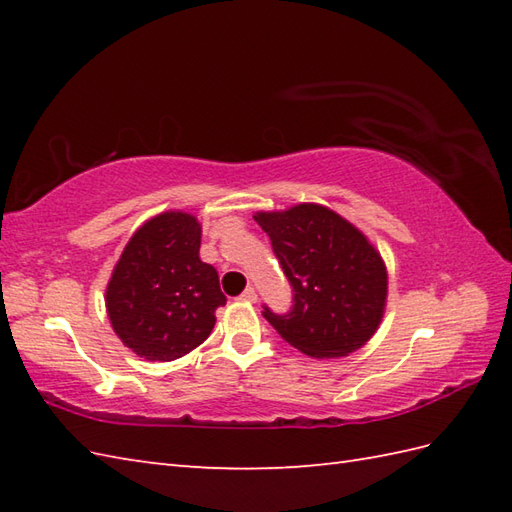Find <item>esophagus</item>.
Segmentation results:
<instances>
[{"mask_svg":"<svg viewBox=\"0 0 512 512\" xmlns=\"http://www.w3.org/2000/svg\"><path fill=\"white\" fill-rule=\"evenodd\" d=\"M239 299H242V301H248V303H255L257 301V292H255V288H246L244 292H242V295H239Z\"/></svg>","mask_w":512,"mask_h":512,"instance_id":"obj_1","label":"esophagus"}]
</instances>
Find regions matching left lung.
Instances as JSON below:
<instances>
[{
	"label": "left lung",
	"mask_w": 512,
	"mask_h": 512,
	"mask_svg": "<svg viewBox=\"0 0 512 512\" xmlns=\"http://www.w3.org/2000/svg\"><path fill=\"white\" fill-rule=\"evenodd\" d=\"M292 288L284 314L264 317L284 341L314 358L347 356L365 345L383 319L387 270L365 235L319 204L257 213Z\"/></svg>",
	"instance_id": "1"
}]
</instances>
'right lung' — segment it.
I'll list each match as a JSON object with an SVG mask.
<instances>
[{
    "label": "right lung",
    "instance_id": "add662e5",
    "mask_svg": "<svg viewBox=\"0 0 512 512\" xmlns=\"http://www.w3.org/2000/svg\"><path fill=\"white\" fill-rule=\"evenodd\" d=\"M202 228L187 213H162L134 233L107 286V314L121 341L147 361L195 350L224 306L217 270L200 259Z\"/></svg>",
    "mask_w": 512,
    "mask_h": 512
}]
</instances>
